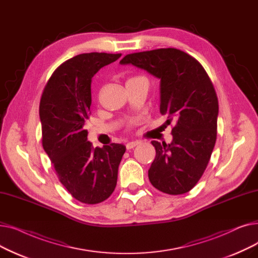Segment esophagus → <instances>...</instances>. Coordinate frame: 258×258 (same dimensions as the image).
<instances>
[{
  "label": "esophagus",
  "mask_w": 258,
  "mask_h": 258,
  "mask_svg": "<svg viewBox=\"0 0 258 258\" xmlns=\"http://www.w3.org/2000/svg\"><path fill=\"white\" fill-rule=\"evenodd\" d=\"M139 144V142H137V141H133V142H128V143H126V150H132V148H134V147H136L137 145Z\"/></svg>",
  "instance_id": "34e87169"
}]
</instances>
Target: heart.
I'll return each mask as SVG.
<instances>
[{"label": "heart", "mask_w": 258, "mask_h": 258, "mask_svg": "<svg viewBox=\"0 0 258 258\" xmlns=\"http://www.w3.org/2000/svg\"><path fill=\"white\" fill-rule=\"evenodd\" d=\"M135 78H138V77H133V78H130L128 80H131V79H135Z\"/></svg>", "instance_id": "b5f03b06"}]
</instances>
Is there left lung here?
I'll return each mask as SVG.
<instances>
[{
    "instance_id": "left-lung-1",
    "label": "left lung",
    "mask_w": 258,
    "mask_h": 258,
    "mask_svg": "<svg viewBox=\"0 0 258 258\" xmlns=\"http://www.w3.org/2000/svg\"><path fill=\"white\" fill-rule=\"evenodd\" d=\"M120 63L160 79V113L167 116V124L175 122L170 144L152 141V185L167 195L188 192L204 173L216 141L219 100L211 79L195 57L175 48L127 54Z\"/></svg>"
}]
</instances>
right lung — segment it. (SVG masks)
<instances>
[{"mask_svg": "<svg viewBox=\"0 0 258 258\" xmlns=\"http://www.w3.org/2000/svg\"><path fill=\"white\" fill-rule=\"evenodd\" d=\"M120 56L92 52L66 60L49 78L39 102L44 150L60 183L85 204H98L113 194L125 153V146L117 143L94 148L85 130L92 77Z\"/></svg>", "mask_w": 258, "mask_h": 258, "instance_id": "obj_1", "label": "right lung"}]
</instances>
